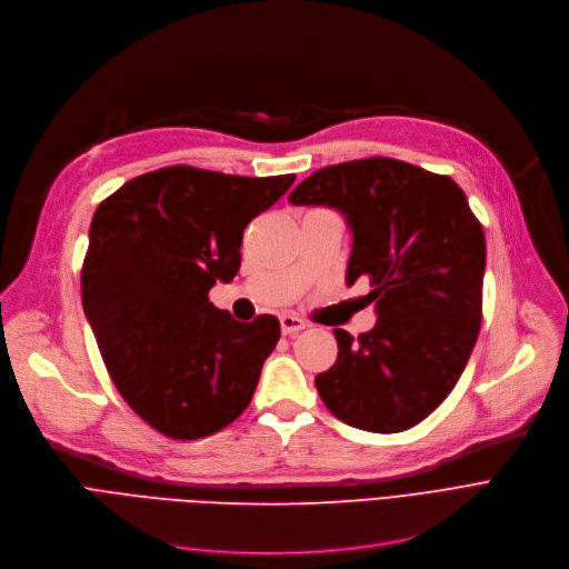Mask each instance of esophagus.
Here are the masks:
<instances>
[{
    "label": "esophagus",
    "mask_w": 569,
    "mask_h": 569,
    "mask_svg": "<svg viewBox=\"0 0 569 569\" xmlns=\"http://www.w3.org/2000/svg\"><path fill=\"white\" fill-rule=\"evenodd\" d=\"M280 329H282L284 336H293V333H299V331L306 329V321L299 319V317H293V315H282L280 317Z\"/></svg>",
    "instance_id": "34e87169"
}]
</instances>
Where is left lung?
Returning a JSON list of instances; mask_svg holds the SVG:
<instances>
[{
    "label": "left lung",
    "mask_w": 569,
    "mask_h": 569,
    "mask_svg": "<svg viewBox=\"0 0 569 569\" xmlns=\"http://www.w3.org/2000/svg\"><path fill=\"white\" fill-rule=\"evenodd\" d=\"M293 206H329L351 231L347 287L366 278L377 321L351 338L333 329L336 363L315 377L345 423L400 432L423 421L466 370L481 327L486 240L449 176L391 157L315 171Z\"/></svg>",
    "instance_id": "left-lung-1"
}]
</instances>
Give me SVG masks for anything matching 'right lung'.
I'll use <instances>...</instances> for the list:
<instances>
[{
  "instance_id": "1",
  "label": "right lung",
  "mask_w": 569,
  "mask_h": 569,
  "mask_svg": "<svg viewBox=\"0 0 569 569\" xmlns=\"http://www.w3.org/2000/svg\"><path fill=\"white\" fill-rule=\"evenodd\" d=\"M293 180L167 167L99 203L83 310L120 396L161 436H212L250 405L280 321H236L208 291L233 280L242 231Z\"/></svg>"
}]
</instances>
